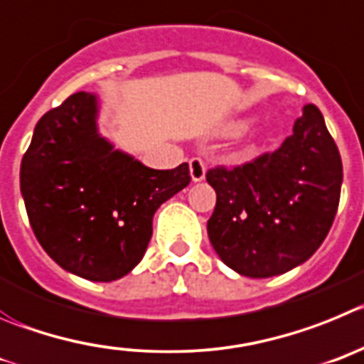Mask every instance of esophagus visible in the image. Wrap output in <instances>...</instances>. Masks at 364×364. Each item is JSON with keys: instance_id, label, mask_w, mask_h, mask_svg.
<instances>
[{"instance_id": "esophagus-1", "label": "esophagus", "mask_w": 364, "mask_h": 364, "mask_svg": "<svg viewBox=\"0 0 364 364\" xmlns=\"http://www.w3.org/2000/svg\"><path fill=\"white\" fill-rule=\"evenodd\" d=\"M190 178H192V181L194 183H199L205 179V174H206V166L205 163L201 161V159L194 158V159H190Z\"/></svg>"}]
</instances>
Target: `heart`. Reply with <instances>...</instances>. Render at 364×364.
I'll list each match as a JSON object with an SVG mask.
<instances>
[{"mask_svg": "<svg viewBox=\"0 0 364 364\" xmlns=\"http://www.w3.org/2000/svg\"><path fill=\"white\" fill-rule=\"evenodd\" d=\"M254 117H235V119L228 121L227 125L221 129V136L225 137H239L243 136L248 129H250Z\"/></svg>", "mask_w": 364, "mask_h": 364, "instance_id": "obj_1", "label": "heart"}]
</instances>
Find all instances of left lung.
Masks as SVG:
<instances>
[{
  "label": "left lung",
  "mask_w": 364,
  "mask_h": 364,
  "mask_svg": "<svg viewBox=\"0 0 364 364\" xmlns=\"http://www.w3.org/2000/svg\"><path fill=\"white\" fill-rule=\"evenodd\" d=\"M215 208L206 223L219 259L241 276H279L312 257L336 218L339 150L316 105H304L276 152L234 170H208Z\"/></svg>",
  "instance_id": "8db88e82"
}]
</instances>
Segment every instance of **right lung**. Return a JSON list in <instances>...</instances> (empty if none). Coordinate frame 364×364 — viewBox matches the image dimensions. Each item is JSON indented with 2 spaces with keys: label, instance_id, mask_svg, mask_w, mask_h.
Returning <instances> with one entry per match:
<instances>
[{
  "label": "right lung",
  "instance_id": "obj_1",
  "mask_svg": "<svg viewBox=\"0 0 364 364\" xmlns=\"http://www.w3.org/2000/svg\"><path fill=\"white\" fill-rule=\"evenodd\" d=\"M101 101L77 92L38 121L19 170L39 245L88 281L121 279L143 259L159 206L190 183L188 165L154 170L101 136Z\"/></svg>",
  "mask_w": 364,
  "mask_h": 364
}]
</instances>
